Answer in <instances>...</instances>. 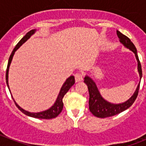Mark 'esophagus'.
Listing matches in <instances>:
<instances>
[{"label": "esophagus", "mask_w": 146, "mask_h": 146, "mask_svg": "<svg viewBox=\"0 0 146 146\" xmlns=\"http://www.w3.org/2000/svg\"><path fill=\"white\" fill-rule=\"evenodd\" d=\"M74 77H75L76 82H80V81H82V79H83L82 74H80V73H77V74H75Z\"/></svg>", "instance_id": "esophagus-1"}]
</instances>
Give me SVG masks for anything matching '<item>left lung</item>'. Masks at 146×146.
I'll list each match as a JSON object with an SVG mask.
<instances>
[{
  "label": "left lung",
  "instance_id": "8db88e82",
  "mask_svg": "<svg viewBox=\"0 0 146 146\" xmlns=\"http://www.w3.org/2000/svg\"><path fill=\"white\" fill-rule=\"evenodd\" d=\"M117 36L119 38L120 42L125 47L129 49L135 53L137 61V70L140 75V82L138 83V86L137 87L133 95L128 100L120 104H113L105 100L102 96L101 94L98 90L96 82H94L91 77L86 75L84 78V82L87 85L88 88L89 110L94 115L98 118H108V117L113 116L117 114H119L121 112L124 111L132 105L138 95L140 80L142 78V68L140 62L139 60L138 55L137 53V49L134 44L131 42V40L118 31H117Z\"/></svg>",
  "mask_w": 146,
  "mask_h": 146
}]
</instances>
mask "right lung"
Masks as SVG:
<instances>
[{"instance_id":"add662e5","label":"right lung","mask_w":146,"mask_h":146,"mask_svg":"<svg viewBox=\"0 0 146 146\" xmlns=\"http://www.w3.org/2000/svg\"><path fill=\"white\" fill-rule=\"evenodd\" d=\"M36 31V30L33 29L31 30V31H30L29 32L26 33L25 36L23 37L21 40H20V42H18L17 44L16 45V47H15V49L13 50L12 52H11V55H10L9 59V62H8V65H7V69H6V84H7L8 88L9 89V66L10 64L11 63V60H12L13 56L15 55V52H16L17 50L18 49L20 48V46H21L23 44L25 43L26 42L27 40L30 38V37L32 35H33L35 33V32ZM74 82H75V80H74V76H70L69 78H67L66 80L65 81L63 86H62L60 90V92L58 94V96L57 99L55 100V103L52 105L51 108H50L49 109L46 110H44V111L42 112H38V113H31V112H28L27 110H25L24 109H23L22 108H20L19 105L16 103V102L15 101V99L14 98L12 97L13 100L15 102V104H16V106L19 108L20 111L22 113H23L24 114H25L26 115H28L30 117H33V118H39V119H51V118H54L55 117H57L60 113H61L62 110H63V107H64V103H63V98H64V95L68 92L70 88L72 87L73 85L74 84ZM9 91L11 93V91Z\"/></svg>"}]
</instances>
